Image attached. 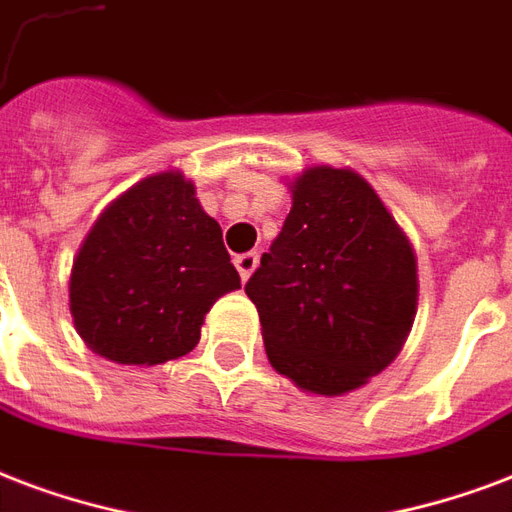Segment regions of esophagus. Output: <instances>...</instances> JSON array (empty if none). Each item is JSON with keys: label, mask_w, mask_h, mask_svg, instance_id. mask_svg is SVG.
Returning a JSON list of instances; mask_svg holds the SVG:
<instances>
[{"label": "esophagus", "mask_w": 512, "mask_h": 512, "mask_svg": "<svg viewBox=\"0 0 512 512\" xmlns=\"http://www.w3.org/2000/svg\"><path fill=\"white\" fill-rule=\"evenodd\" d=\"M256 264H259V253H240V256H234V267L240 272L242 280L251 278V272L256 270Z\"/></svg>", "instance_id": "obj_1"}]
</instances>
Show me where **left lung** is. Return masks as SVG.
I'll list each match as a JSON object with an SVG mask.
<instances>
[{"label":"left lung","mask_w":512,"mask_h":512,"mask_svg":"<svg viewBox=\"0 0 512 512\" xmlns=\"http://www.w3.org/2000/svg\"><path fill=\"white\" fill-rule=\"evenodd\" d=\"M245 294L270 364L305 391L340 397L386 370L416 315V256L351 169L310 167Z\"/></svg>","instance_id":"8db88e82"}]
</instances>
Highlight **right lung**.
<instances>
[{
    "label": "right lung",
    "instance_id": "add662e5",
    "mask_svg": "<svg viewBox=\"0 0 512 512\" xmlns=\"http://www.w3.org/2000/svg\"><path fill=\"white\" fill-rule=\"evenodd\" d=\"M234 288L218 221L183 175L161 172L99 215L72 264L69 310L91 351L153 367L191 351L207 310Z\"/></svg>",
    "mask_w": 512,
    "mask_h": 512
}]
</instances>
